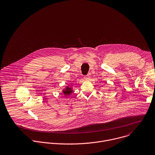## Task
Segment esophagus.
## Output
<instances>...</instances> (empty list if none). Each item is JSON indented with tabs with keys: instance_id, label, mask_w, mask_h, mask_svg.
<instances>
[{
	"instance_id": "obj_1",
	"label": "esophagus",
	"mask_w": 155,
	"mask_h": 155,
	"mask_svg": "<svg viewBox=\"0 0 155 155\" xmlns=\"http://www.w3.org/2000/svg\"><path fill=\"white\" fill-rule=\"evenodd\" d=\"M89 78H90V77H89V75H86V76H84V79L85 80H89Z\"/></svg>"
}]
</instances>
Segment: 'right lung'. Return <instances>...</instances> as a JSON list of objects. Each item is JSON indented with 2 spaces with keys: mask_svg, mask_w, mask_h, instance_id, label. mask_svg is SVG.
I'll list each match as a JSON object with an SVG mask.
<instances>
[{
  "mask_svg": "<svg viewBox=\"0 0 155 155\" xmlns=\"http://www.w3.org/2000/svg\"><path fill=\"white\" fill-rule=\"evenodd\" d=\"M73 92H74V89H73L72 86H71L69 85L66 86V87L64 89H63V90H62V93L66 97L69 96Z\"/></svg>",
  "mask_w": 155,
  "mask_h": 155,
  "instance_id": "1",
  "label": "right lung"
}]
</instances>
